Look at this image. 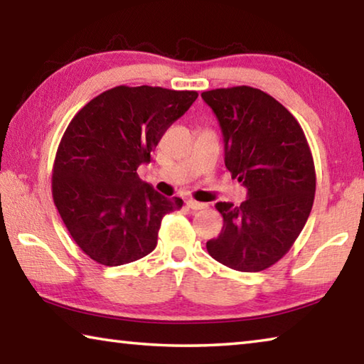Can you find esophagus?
Here are the masks:
<instances>
[{"instance_id": "esophagus-1", "label": "esophagus", "mask_w": 364, "mask_h": 364, "mask_svg": "<svg viewBox=\"0 0 364 364\" xmlns=\"http://www.w3.org/2000/svg\"><path fill=\"white\" fill-rule=\"evenodd\" d=\"M186 205L191 208V210H202V208L207 207V204H204V202H197L194 199H189L186 202Z\"/></svg>"}]
</instances>
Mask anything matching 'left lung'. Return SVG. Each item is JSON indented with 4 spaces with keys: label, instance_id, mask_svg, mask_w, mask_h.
<instances>
[{
    "label": "left lung",
    "instance_id": "1",
    "mask_svg": "<svg viewBox=\"0 0 364 364\" xmlns=\"http://www.w3.org/2000/svg\"><path fill=\"white\" fill-rule=\"evenodd\" d=\"M217 115L225 141V165L247 188L236 207L218 202L223 230L207 242L215 260L255 273L292 247L310 217L316 175L305 133L274 97L250 86L202 93Z\"/></svg>",
    "mask_w": 364,
    "mask_h": 364
}]
</instances>
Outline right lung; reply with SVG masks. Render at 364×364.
Instances as JSON below:
<instances>
[{
    "instance_id": "add662e5",
    "label": "right lung",
    "mask_w": 364,
    "mask_h": 364,
    "mask_svg": "<svg viewBox=\"0 0 364 364\" xmlns=\"http://www.w3.org/2000/svg\"><path fill=\"white\" fill-rule=\"evenodd\" d=\"M197 91L115 86L73 117L58 147L53 199L73 241L106 267L136 262L156 249L162 218L181 208L139 180L136 170Z\"/></svg>"
}]
</instances>
